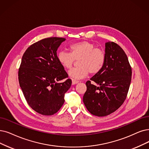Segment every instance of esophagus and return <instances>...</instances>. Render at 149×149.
Masks as SVG:
<instances>
[{"label": "esophagus", "mask_w": 149, "mask_h": 149, "mask_svg": "<svg viewBox=\"0 0 149 149\" xmlns=\"http://www.w3.org/2000/svg\"><path fill=\"white\" fill-rule=\"evenodd\" d=\"M79 81L78 80H76L74 79H72V84H76L77 83H78Z\"/></svg>", "instance_id": "34e87169"}]
</instances>
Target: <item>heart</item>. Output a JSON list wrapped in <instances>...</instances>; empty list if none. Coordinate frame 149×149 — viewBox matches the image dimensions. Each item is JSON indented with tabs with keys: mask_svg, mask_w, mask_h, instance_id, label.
<instances>
[{
	"mask_svg": "<svg viewBox=\"0 0 149 149\" xmlns=\"http://www.w3.org/2000/svg\"><path fill=\"white\" fill-rule=\"evenodd\" d=\"M70 51H61L57 53V58L62 66L70 68L75 60H78V67L71 69L68 74L76 79L86 77L88 73L92 74L98 73L104 66L106 61L104 51L95 47V45L87 41L74 43L70 46Z\"/></svg>",
	"mask_w": 149,
	"mask_h": 149,
	"instance_id": "heart-1",
	"label": "heart"
}]
</instances>
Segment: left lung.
<instances>
[{
	"label": "left lung",
	"instance_id": "obj_1",
	"mask_svg": "<svg viewBox=\"0 0 149 149\" xmlns=\"http://www.w3.org/2000/svg\"><path fill=\"white\" fill-rule=\"evenodd\" d=\"M105 47L104 66L86 82L87 91L83 96L87 110L98 117L108 116L122 106L127 98L132 75L127 56L122 47L110 41L106 43Z\"/></svg>",
	"mask_w": 149,
	"mask_h": 149
}]
</instances>
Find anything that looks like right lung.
I'll list each match as a JSON object with an SVG mask.
<instances>
[{"label":"right lung","instance_id":"1","mask_svg":"<svg viewBox=\"0 0 149 149\" xmlns=\"http://www.w3.org/2000/svg\"><path fill=\"white\" fill-rule=\"evenodd\" d=\"M65 40L50 37L32 44L24 53L19 68V86L28 104L44 116L54 114L61 108L71 85L57 58V50Z\"/></svg>","mask_w":149,"mask_h":149}]
</instances>
